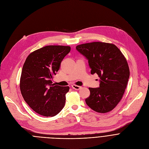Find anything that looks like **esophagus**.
Instances as JSON below:
<instances>
[{"mask_svg":"<svg viewBox=\"0 0 149 149\" xmlns=\"http://www.w3.org/2000/svg\"><path fill=\"white\" fill-rule=\"evenodd\" d=\"M72 87L73 88V89L76 90H80V89L81 88V86H77V85H72Z\"/></svg>","mask_w":149,"mask_h":149,"instance_id":"34e87169","label":"esophagus"}]
</instances>
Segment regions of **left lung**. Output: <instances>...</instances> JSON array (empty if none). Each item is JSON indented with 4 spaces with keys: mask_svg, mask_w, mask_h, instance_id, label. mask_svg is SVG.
Here are the masks:
<instances>
[{
    "mask_svg": "<svg viewBox=\"0 0 149 149\" xmlns=\"http://www.w3.org/2000/svg\"><path fill=\"white\" fill-rule=\"evenodd\" d=\"M76 49L88 60L91 74L100 78V87L89 88L87 104L100 113L113 110L121 100L130 76L125 56L114 44L105 42L83 44Z\"/></svg>",
    "mask_w": 149,
    "mask_h": 149,
    "instance_id": "8db88e82",
    "label": "left lung"
}]
</instances>
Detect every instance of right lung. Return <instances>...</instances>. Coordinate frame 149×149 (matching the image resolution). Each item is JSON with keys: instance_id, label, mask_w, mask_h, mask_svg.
Instances as JSON below:
<instances>
[{"instance_id": "right-lung-1", "label": "right lung", "mask_w": 149, "mask_h": 149, "mask_svg": "<svg viewBox=\"0 0 149 149\" xmlns=\"http://www.w3.org/2000/svg\"><path fill=\"white\" fill-rule=\"evenodd\" d=\"M70 51L69 46L48 45L31 52L26 59L20 79V92L29 107L41 116H55L64 107L70 87L55 86L52 79Z\"/></svg>"}]
</instances>
